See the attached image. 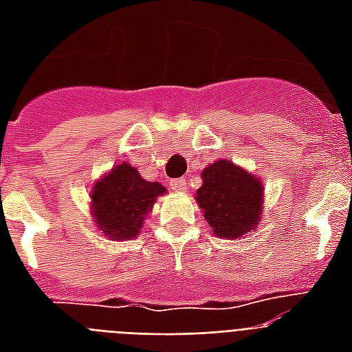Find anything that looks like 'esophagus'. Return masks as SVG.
Here are the masks:
<instances>
[{
	"label": "esophagus",
	"instance_id": "34e87169",
	"mask_svg": "<svg viewBox=\"0 0 352 352\" xmlns=\"http://www.w3.org/2000/svg\"><path fill=\"white\" fill-rule=\"evenodd\" d=\"M170 188L175 190V192H184L186 190V179L184 177H179V179H171Z\"/></svg>",
	"mask_w": 352,
	"mask_h": 352
}]
</instances>
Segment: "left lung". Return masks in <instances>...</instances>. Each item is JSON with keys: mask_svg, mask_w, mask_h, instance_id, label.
Wrapping results in <instances>:
<instances>
[{"mask_svg": "<svg viewBox=\"0 0 352 352\" xmlns=\"http://www.w3.org/2000/svg\"><path fill=\"white\" fill-rule=\"evenodd\" d=\"M261 182L230 160H217L203 171L197 203L217 237H243L261 217Z\"/></svg>", "mask_w": 352, "mask_h": 352, "instance_id": "obj_1", "label": "left lung"}]
</instances>
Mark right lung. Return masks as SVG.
<instances>
[{
	"label": "right lung",
	"instance_id": "add662e5",
	"mask_svg": "<svg viewBox=\"0 0 352 352\" xmlns=\"http://www.w3.org/2000/svg\"><path fill=\"white\" fill-rule=\"evenodd\" d=\"M164 192L162 184L144 181L129 164H117L91 192L96 226L109 239H131L142 228L157 195Z\"/></svg>",
	"mask_w": 352,
	"mask_h": 352
}]
</instances>
